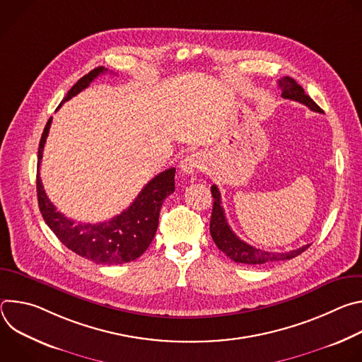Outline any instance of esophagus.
I'll list each match as a JSON object with an SVG mask.
<instances>
[{
    "label": "esophagus",
    "mask_w": 362,
    "mask_h": 362,
    "mask_svg": "<svg viewBox=\"0 0 362 362\" xmlns=\"http://www.w3.org/2000/svg\"><path fill=\"white\" fill-rule=\"evenodd\" d=\"M202 165H203L202 158L199 156L197 153H194V154H190V156H186L180 162L179 168H180V172L183 175H194L202 169Z\"/></svg>",
    "instance_id": "34e87169"
}]
</instances>
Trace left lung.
Returning a JSON list of instances; mask_svg holds the SVG:
<instances>
[{"label": "left lung", "mask_w": 362, "mask_h": 362, "mask_svg": "<svg viewBox=\"0 0 362 362\" xmlns=\"http://www.w3.org/2000/svg\"><path fill=\"white\" fill-rule=\"evenodd\" d=\"M279 87L282 90V97L288 100H293L298 103H302L306 107L311 109L313 112L322 113V109L317 105V103L309 97L303 88L291 77H284L279 80ZM212 196H214V209H212V216H211V235L216 246L226 255L229 256L232 261L238 264H245V265H264V264H271V262H278V261H286L292 259V257L300 255L303 250H306L311 245H303L302 247L289 250V252H267L256 249L246 242L240 240L233 230L230 229L225 211L222 208V202H221V192L216 185L211 187Z\"/></svg>", "instance_id": "1"}]
</instances>
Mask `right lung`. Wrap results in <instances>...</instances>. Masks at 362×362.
<instances>
[{
  "mask_svg": "<svg viewBox=\"0 0 362 362\" xmlns=\"http://www.w3.org/2000/svg\"><path fill=\"white\" fill-rule=\"evenodd\" d=\"M107 69L97 67L88 74L81 77L67 93L60 103H63L87 88L90 83L100 74L106 73ZM49 117L41 140L38 144V163H37V197L40 212L54 232L60 242L78 256L94 264L101 265H119L132 262L148 247L159 225V214L163 200L175 192V173L176 169H168L158 176H154L139 193L134 202L120 215L112 218L109 222L100 223H81L66 218L60 214L56 206L47 197L40 177V165L42 159V150L51 126Z\"/></svg>",
  "mask_w": 362,
  "mask_h": 362,
  "instance_id": "add662e5",
  "label": "right lung"
}]
</instances>
